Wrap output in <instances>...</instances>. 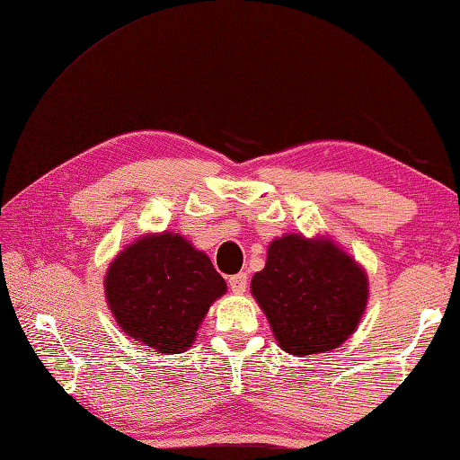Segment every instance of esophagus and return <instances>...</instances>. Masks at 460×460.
Masks as SVG:
<instances>
[{"mask_svg": "<svg viewBox=\"0 0 460 460\" xmlns=\"http://www.w3.org/2000/svg\"><path fill=\"white\" fill-rule=\"evenodd\" d=\"M228 284H230V288H232V292H236V294L246 292V288H248V276L243 274V271H240V274L228 278Z\"/></svg>", "mask_w": 460, "mask_h": 460, "instance_id": "obj_1", "label": "esophagus"}]
</instances>
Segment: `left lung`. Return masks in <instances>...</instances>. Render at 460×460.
<instances>
[{"instance_id": "1", "label": "left lung", "mask_w": 460, "mask_h": 460, "mask_svg": "<svg viewBox=\"0 0 460 460\" xmlns=\"http://www.w3.org/2000/svg\"><path fill=\"white\" fill-rule=\"evenodd\" d=\"M252 294L279 348L312 355L335 349L353 333L367 305V278L333 243L294 234L270 243Z\"/></svg>"}]
</instances>
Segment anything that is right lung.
Returning a JSON list of instances; mask_svg holds the SVG:
<instances>
[{
	"mask_svg": "<svg viewBox=\"0 0 460 460\" xmlns=\"http://www.w3.org/2000/svg\"><path fill=\"white\" fill-rule=\"evenodd\" d=\"M105 292L120 330L161 353H182L226 284L208 256L164 232L130 243L117 256Z\"/></svg>",
	"mask_w": 460,
	"mask_h": 460,
	"instance_id": "obj_1",
	"label": "right lung"
}]
</instances>
